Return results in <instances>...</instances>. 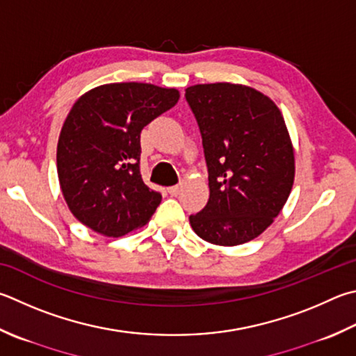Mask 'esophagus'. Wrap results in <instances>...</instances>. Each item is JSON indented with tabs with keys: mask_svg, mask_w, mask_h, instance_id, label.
<instances>
[{
	"mask_svg": "<svg viewBox=\"0 0 356 356\" xmlns=\"http://www.w3.org/2000/svg\"><path fill=\"white\" fill-rule=\"evenodd\" d=\"M180 190H182V186L174 185V186H170V188H168V193H170L171 196H177L179 193H180Z\"/></svg>",
	"mask_w": 356,
	"mask_h": 356,
	"instance_id": "34e87169",
	"label": "esophagus"
}]
</instances>
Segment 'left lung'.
<instances>
[{
	"label": "left lung",
	"mask_w": 356,
	"mask_h": 356,
	"mask_svg": "<svg viewBox=\"0 0 356 356\" xmlns=\"http://www.w3.org/2000/svg\"><path fill=\"white\" fill-rule=\"evenodd\" d=\"M196 116L207 168L209 202L190 224L216 245L261 235L282 211L294 184V149L280 108L240 83H197L185 90Z\"/></svg>",
	"instance_id": "left-lung-1"
}]
</instances>
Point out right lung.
Wrapping results in <instances>:
<instances>
[{
	"label": "right lung",
	"mask_w": 356,
	"mask_h": 356,
	"mask_svg": "<svg viewBox=\"0 0 356 356\" xmlns=\"http://www.w3.org/2000/svg\"><path fill=\"white\" fill-rule=\"evenodd\" d=\"M179 98L176 88L116 82L74 102L57 143V176L77 221L113 238L149 221L161 195L141 179L140 134Z\"/></svg>",
	"instance_id": "add662e5"
}]
</instances>
